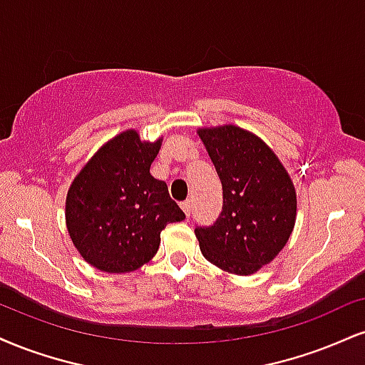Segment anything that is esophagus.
<instances>
[{"label":"esophagus","mask_w":365,"mask_h":365,"mask_svg":"<svg viewBox=\"0 0 365 365\" xmlns=\"http://www.w3.org/2000/svg\"><path fill=\"white\" fill-rule=\"evenodd\" d=\"M180 207L183 209V212H185V216H187V217L190 216V210H192V202H190V200L182 202V204H180Z\"/></svg>","instance_id":"34e87169"}]
</instances>
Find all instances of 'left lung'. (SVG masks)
<instances>
[{
  "label": "left lung",
  "instance_id": "1",
  "mask_svg": "<svg viewBox=\"0 0 365 365\" xmlns=\"http://www.w3.org/2000/svg\"><path fill=\"white\" fill-rule=\"evenodd\" d=\"M222 183V212L195 227L205 260L235 275L269 265L291 238L297 195L291 175L265 140L243 127H199Z\"/></svg>",
  "mask_w": 365,
  "mask_h": 365
}]
</instances>
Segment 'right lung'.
Segmentation results:
<instances>
[{"label": "right lung", "instance_id": "obj_1", "mask_svg": "<svg viewBox=\"0 0 365 365\" xmlns=\"http://www.w3.org/2000/svg\"><path fill=\"white\" fill-rule=\"evenodd\" d=\"M163 138L135 129L108 139L80 170L66 195V227L83 260L100 272L129 274L160 248L161 231L185 214L163 180L149 173Z\"/></svg>", "mask_w": 365, "mask_h": 365}]
</instances>
